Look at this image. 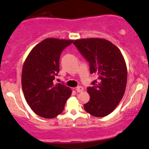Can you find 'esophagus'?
<instances>
[{
	"label": "esophagus",
	"instance_id": "1",
	"mask_svg": "<svg viewBox=\"0 0 149 149\" xmlns=\"http://www.w3.org/2000/svg\"><path fill=\"white\" fill-rule=\"evenodd\" d=\"M83 90H84L83 87L80 86H77V88H76V91H77V92H79V93L82 92V91H83Z\"/></svg>",
	"mask_w": 149,
	"mask_h": 149
}]
</instances>
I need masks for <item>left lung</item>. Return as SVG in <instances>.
I'll use <instances>...</instances> for the list:
<instances>
[{
	"label": "left lung",
	"mask_w": 149,
	"mask_h": 149,
	"mask_svg": "<svg viewBox=\"0 0 149 149\" xmlns=\"http://www.w3.org/2000/svg\"><path fill=\"white\" fill-rule=\"evenodd\" d=\"M73 44L88 62L91 74L98 75L87 88L90 100L84 109L95 117L111 113L120 102L127 84V68L120 50L101 38L74 40Z\"/></svg>",
	"instance_id": "left-lung-1"
}]
</instances>
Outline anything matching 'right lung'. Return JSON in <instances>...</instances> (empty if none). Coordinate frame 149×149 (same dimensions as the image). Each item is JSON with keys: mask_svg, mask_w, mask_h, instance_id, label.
<instances>
[{"mask_svg": "<svg viewBox=\"0 0 149 149\" xmlns=\"http://www.w3.org/2000/svg\"><path fill=\"white\" fill-rule=\"evenodd\" d=\"M73 40L47 38L37 45L26 58L22 69V85L30 107L46 118L57 116L63 111L72 94L69 87L54 84L59 72V59L64 49Z\"/></svg>", "mask_w": 149, "mask_h": 149, "instance_id": "right-lung-1", "label": "right lung"}]
</instances>
